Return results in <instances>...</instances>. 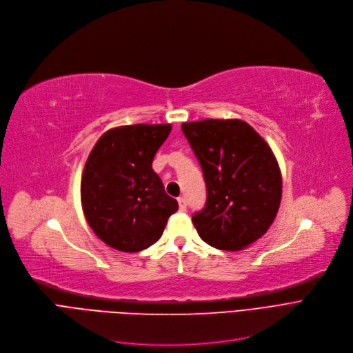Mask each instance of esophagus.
<instances>
[{
	"instance_id": "obj_1",
	"label": "esophagus",
	"mask_w": 353,
	"mask_h": 353,
	"mask_svg": "<svg viewBox=\"0 0 353 353\" xmlns=\"http://www.w3.org/2000/svg\"><path fill=\"white\" fill-rule=\"evenodd\" d=\"M178 207H179V211H185L187 210V201H185V198H182V196L178 198Z\"/></svg>"
}]
</instances>
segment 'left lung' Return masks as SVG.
<instances>
[{
    "instance_id": "1",
    "label": "left lung",
    "mask_w": 353,
    "mask_h": 353,
    "mask_svg": "<svg viewBox=\"0 0 353 353\" xmlns=\"http://www.w3.org/2000/svg\"><path fill=\"white\" fill-rule=\"evenodd\" d=\"M204 171L207 204L192 223L207 244L239 251L263 237L281 201V171L272 148L240 119L181 125Z\"/></svg>"
}]
</instances>
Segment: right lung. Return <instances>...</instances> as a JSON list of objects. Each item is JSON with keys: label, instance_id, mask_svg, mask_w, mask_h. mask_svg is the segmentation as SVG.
<instances>
[{"label": "right lung", "instance_id": "1", "mask_svg": "<svg viewBox=\"0 0 353 353\" xmlns=\"http://www.w3.org/2000/svg\"><path fill=\"white\" fill-rule=\"evenodd\" d=\"M172 126L126 125L99 138L81 174L80 198L86 220L109 247L137 253L155 244L176 210L152 161Z\"/></svg>", "mask_w": 353, "mask_h": 353}]
</instances>
